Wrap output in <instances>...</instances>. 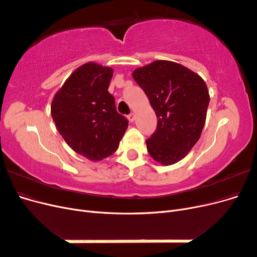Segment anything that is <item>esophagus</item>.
<instances>
[{
    "label": "esophagus",
    "instance_id": "esophagus-1",
    "mask_svg": "<svg viewBox=\"0 0 257 257\" xmlns=\"http://www.w3.org/2000/svg\"><path fill=\"white\" fill-rule=\"evenodd\" d=\"M135 113H133V112H132V113H130L128 115H127V119H128V121L130 122H134V120H135Z\"/></svg>",
    "mask_w": 257,
    "mask_h": 257
}]
</instances>
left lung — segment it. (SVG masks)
<instances>
[{
	"label": "left lung",
	"mask_w": 257,
	"mask_h": 257,
	"mask_svg": "<svg viewBox=\"0 0 257 257\" xmlns=\"http://www.w3.org/2000/svg\"><path fill=\"white\" fill-rule=\"evenodd\" d=\"M133 78L158 118L147 150L162 165H173L191 151L203 132L210 100L207 84L188 67L165 60L136 68Z\"/></svg>",
	"instance_id": "8db88e82"
}]
</instances>
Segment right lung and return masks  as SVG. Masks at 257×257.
<instances>
[{
  "instance_id": "obj_1",
  "label": "right lung",
  "mask_w": 257,
  "mask_h": 257,
  "mask_svg": "<svg viewBox=\"0 0 257 257\" xmlns=\"http://www.w3.org/2000/svg\"><path fill=\"white\" fill-rule=\"evenodd\" d=\"M113 69L88 62L71 74L51 103V115L72 149L90 161L114 153L127 128L108 92Z\"/></svg>"
}]
</instances>
